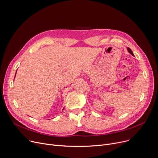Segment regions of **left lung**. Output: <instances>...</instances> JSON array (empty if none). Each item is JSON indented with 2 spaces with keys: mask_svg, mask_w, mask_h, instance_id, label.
Wrapping results in <instances>:
<instances>
[{
  "mask_svg": "<svg viewBox=\"0 0 158 158\" xmlns=\"http://www.w3.org/2000/svg\"><path fill=\"white\" fill-rule=\"evenodd\" d=\"M127 51H128V52H129V53H130L132 56H134V54H133V52H132L131 50L129 47H127Z\"/></svg>",
  "mask_w": 158,
  "mask_h": 158,
  "instance_id": "obj_1",
  "label": "left lung"
}]
</instances>
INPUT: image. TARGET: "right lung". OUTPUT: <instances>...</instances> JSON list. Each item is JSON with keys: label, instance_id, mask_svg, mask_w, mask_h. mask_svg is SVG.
Segmentation results:
<instances>
[{"label": "right lung", "instance_id": "add662e5", "mask_svg": "<svg viewBox=\"0 0 158 158\" xmlns=\"http://www.w3.org/2000/svg\"><path fill=\"white\" fill-rule=\"evenodd\" d=\"M16 71H17V70H16ZM16 73H15V76H16ZM64 109V108H63Z\"/></svg>", "mask_w": 158, "mask_h": 158}]
</instances>
